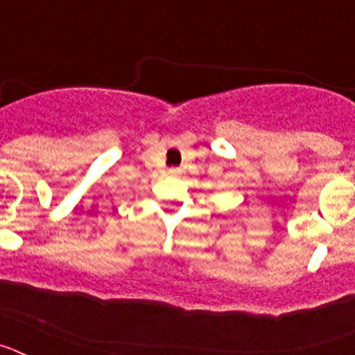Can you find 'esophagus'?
Wrapping results in <instances>:
<instances>
[{
    "mask_svg": "<svg viewBox=\"0 0 355 355\" xmlns=\"http://www.w3.org/2000/svg\"><path fill=\"white\" fill-rule=\"evenodd\" d=\"M171 174H180V168H171Z\"/></svg>",
    "mask_w": 355,
    "mask_h": 355,
    "instance_id": "34e87169",
    "label": "esophagus"
}]
</instances>
